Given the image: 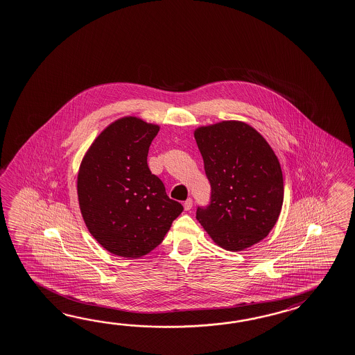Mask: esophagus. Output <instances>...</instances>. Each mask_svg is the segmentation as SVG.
Wrapping results in <instances>:
<instances>
[{"instance_id": "34e87169", "label": "esophagus", "mask_w": 355, "mask_h": 355, "mask_svg": "<svg viewBox=\"0 0 355 355\" xmlns=\"http://www.w3.org/2000/svg\"><path fill=\"white\" fill-rule=\"evenodd\" d=\"M184 208H185V211H190L191 208H193V200L191 199H187L185 202H184Z\"/></svg>"}]
</instances>
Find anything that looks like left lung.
Here are the masks:
<instances>
[{
  "mask_svg": "<svg viewBox=\"0 0 355 355\" xmlns=\"http://www.w3.org/2000/svg\"><path fill=\"white\" fill-rule=\"evenodd\" d=\"M194 138L211 184V203L197 220L216 245L240 252L263 240L280 216L284 178L263 137L238 120L198 126Z\"/></svg>",
  "mask_w": 355,
  "mask_h": 355,
  "instance_id": "1",
  "label": "left lung"
}]
</instances>
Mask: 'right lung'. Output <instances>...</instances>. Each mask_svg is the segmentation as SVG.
<instances>
[{
    "instance_id": "obj_1",
    "label": "right lung",
    "mask_w": 355,
    "mask_h": 355,
    "mask_svg": "<svg viewBox=\"0 0 355 355\" xmlns=\"http://www.w3.org/2000/svg\"><path fill=\"white\" fill-rule=\"evenodd\" d=\"M159 125L124 116L85 152L76 190L85 226L115 256L141 258L162 243L182 205L168 198L147 156Z\"/></svg>"
}]
</instances>
